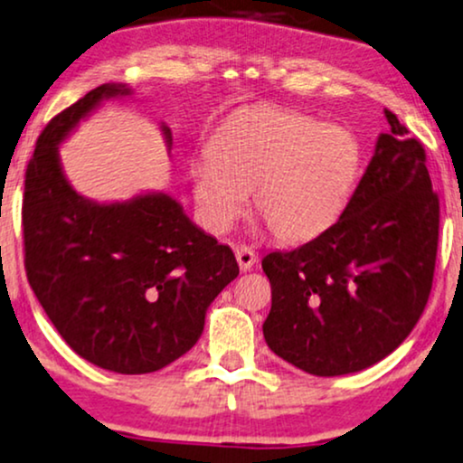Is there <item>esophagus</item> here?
<instances>
[{
  "label": "esophagus",
  "mask_w": 463,
  "mask_h": 463,
  "mask_svg": "<svg viewBox=\"0 0 463 463\" xmlns=\"http://www.w3.org/2000/svg\"><path fill=\"white\" fill-rule=\"evenodd\" d=\"M235 256H237L239 269H241V271H250V269L256 265V260H259V256H256L254 251L248 248V245H237Z\"/></svg>",
  "instance_id": "obj_1"
}]
</instances>
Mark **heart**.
I'll return each mask as SVG.
<instances>
[{"instance_id": "heart-1", "label": "heart", "mask_w": 463, "mask_h": 463, "mask_svg": "<svg viewBox=\"0 0 463 463\" xmlns=\"http://www.w3.org/2000/svg\"><path fill=\"white\" fill-rule=\"evenodd\" d=\"M361 151L342 126L286 109H259L220 130L190 164L192 192L213 235L231 231L254 190V212L279 241H307L346 207Z\"/></svg>"}]
</instances>
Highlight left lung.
I'll return each instance as SVG.
<instances>
[{"label":"left lung","instance_id":"8db88e82","mask_svg":"<svg viewBox=\"0 0 463 463\" xmlns=\"http://www.w3.org/2000/svg\"><path fill=\"white\" fill-rule=\"evenodd\" d=\"M391 130L335 224L290 251H271L267 346L314 376L383 361L411 335L434 279L440 203L425 149L384 110Z\"/></svg>","mask_w":463,"mask_h":463}]
</instances>
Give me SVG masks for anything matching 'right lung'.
<instances>
[{"instance_id":"1","label":"right lung","mask_w":463,"mask_h":463,"mask_svg":"<svg viewBox=\"0 0 463 463\" xmlns=\"http://www.w3.org/2000/svg\"><path fill=\"white\" fill-rule=\"evenodd\" d=\"M130 93L104 83L49 121L27 164L23 239L29 286L68 346L102 370L149 373L194 346L239 265L164 192L98 203L70 185L60 145L104 100ZM162 134L171 149V128Z\"/></svg>"}]
</instances>
